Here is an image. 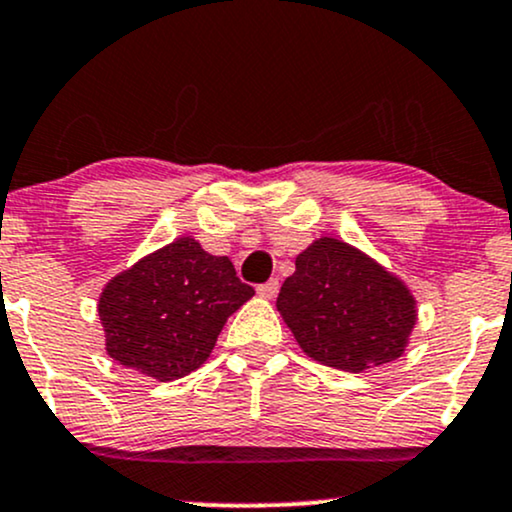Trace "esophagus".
I'll return each instance as SVG.
<instances>
[{
	"label": "esophagus",
	"instance_id": "34e87169",
	"mask_svg": "<svg viewBox=\"0 0 512 512\" xmlns=\"http://www.w3.org/2000/svg\"><path fill=\"white\" fill-rule=\"evenodd\" d=\"M257 293H260L262 298H274L276 293H279V279H269L267 284H260L257 286Z\"/></svg>",
	"mask_w": 512,
	"mask_h": 512
}]
</instances>
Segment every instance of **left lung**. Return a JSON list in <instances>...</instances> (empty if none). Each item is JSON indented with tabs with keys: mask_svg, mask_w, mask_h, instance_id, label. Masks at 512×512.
Segmentation results:
<instances>
[{
	"mask_svg": "<svg viewBox=\"0 0 512 512\" xmlns=\"http://www.w3.org/2000/svg\"><path fill=\"white\" fill-rule=\"evenodd\" d=\"M276 310L305 354L346 373L395 361L416 325L407 284L366 252L330 236L296 257Z\"/></svg>",
	"mask_w": 512,
	"mask_h": 512,
	"instance_id": "8db88e82",
	"label": "left lung"
}]
</instances>
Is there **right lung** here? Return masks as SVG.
<instances>
[{"mask_svg": "<svg viewBox=\"0 0 512 512\" xmlns=\"http://www.w3.org/2000/svg\"><path fill=\"white\" fill-rule=\"evenodd\" d=\"M252 296L228 257L178 238L105 284L98 301L105 351L125 368L170 383L207 361L228 317Z\"/></svg>", "mask_w": 512, "mask_h": 512, "instance_id": "right-lung-1", "label": "right lung"}]
</instances>
